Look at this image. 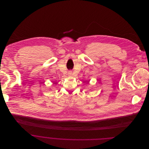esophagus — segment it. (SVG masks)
I'll list each match as a JSON object with an SVG mask.
<instances>
[{"instance_id": "1", "label": "esophagus", "mask_w": 149, "mask_h": 149, "mask_svg": "<svg viewBox=\"0 0 149 149\" xmlns=\"http://www.w3.org/2000/svg\"><path fill=\"white\" fill-rule=\"evenodd\" d=\"M72 71H71V70L69 71V72H68V75L71 77V76H72Z\"/></svg>"}]
</instances>
